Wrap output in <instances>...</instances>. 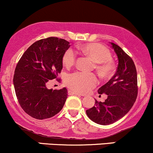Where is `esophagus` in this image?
Here are the masks:
<instances>
[{
    "instance_id": "esophagus-1",
    "label": "esophagus",
    "mask_w": 153,
    "mask_h": 153,
    "mask_svg": "<svg viewBox=\"0 0 153 153\" xmlns=\"http://www.w3.org/2000/svg\"><path fill=\"white\" fill-rule=\"evenodd\" d=\"M68 95H76V96H84L83 95H82L81 93H77V92H74V91H72V90H68Z\"/></svg>"
}]
</instances>
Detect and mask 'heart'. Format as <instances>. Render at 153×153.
Segmentation results:
<instances>
[{
    "label": "heart",
    "mask_w": 153,
    "mask_h": 153,
    "mask_svg": "<svg viewBox=\"0 0 153 153\" xmlns=\"http://www.w3.org/2000/svg\"><path fill=\"white\" fill-rule=\"evenodd\" d=\"M80 50L96 63L95 68L101 76L108 78L114 74V65L111 60V52L107 47L100 44L90 43L80 47ZM76 57L75 51L72 48L68 49L62 57L64 66L71 67L76 61ZM98 82V78L95 74L82 71L71 74L66 79V85L70 89L81 93H88Z\"/></svg>",
    "instance_id": "obj_1"
}]
</instances>
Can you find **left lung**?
<instances>
[{"label":"left lung","instance_id":"1","mask_svg":"<svg viewBox=\"0 0 153 153\" xmlns=\"http://www.w3.org/2000/svg\"><path fill=\"white\" fill-rule=\"evenodd\" d=\"M118 57V66L112 78L98 90L107 95L104 102L96 100L95 106L86 110L92 121L106 126L124 117L132 108L138 94L137 73L132 58L121 47L111 43Z\"/></svg>","mask_w":153,"mask_h":153}]
</instances>
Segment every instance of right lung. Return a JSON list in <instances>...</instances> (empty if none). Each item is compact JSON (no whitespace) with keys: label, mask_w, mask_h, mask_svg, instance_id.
Masks as SVG:
<instances>
[{"label":"right lung","mask_w":153,"mask_h":153,"mask_svg":"<svg viewBox=\"0 0 153 153\" xmlns=\"http://www.w3.org/2000/svg\"><path fill=\"white\" fill-rule=\"evenodd\" d=\"M69 42L49 37L33 43L24 52L14 71V86L18 102L28 115L37 120L52 117L63 109L68 91L47 89L52 79L58 81L62 57Z\"/></svg>","instance_id":"obj_1"}]
</instances>
